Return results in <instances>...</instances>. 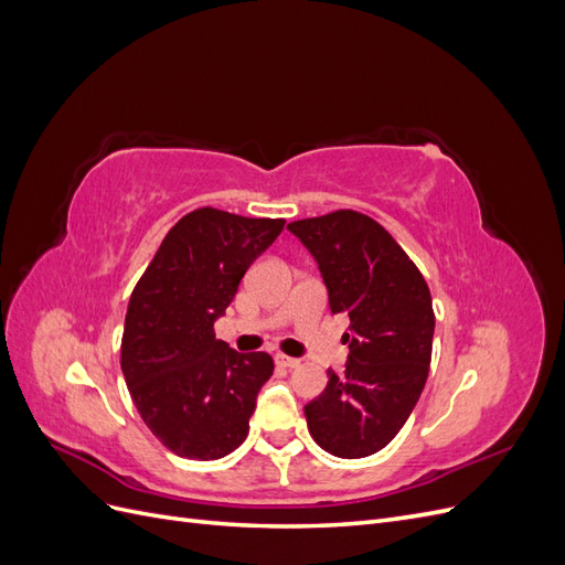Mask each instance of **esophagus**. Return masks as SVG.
I'll list each match as a JSON object with an SVG mask.
<instances>
[{
    "instance_id": "34e87169",
    "label": "esophagus",
    "mask_w": 565,
    "mask_h": 565,
    "mask_svg": "<svg viewBox=\"0 0 565 565\" xmlns=\"http://www.w3.org/2000/svg\"><path fill=\"white\" fill-rule=\"evenodd\" d=\"M276 363H278L280 367H287V370H295V367L301 365V363L297 361V358H289V355H285V353H278V355H276Z\"/></svg>"
}]
</instances>
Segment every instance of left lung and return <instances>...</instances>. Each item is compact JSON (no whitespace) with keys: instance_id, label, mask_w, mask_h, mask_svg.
<instances>
[{"instance_id":"left-lung-1","label":"left lung","mask_w":565,"mask_h":565,"mask_svg":"<svg viewBox=\"0 0 565 565\" xmlns=\"http://www.w3.org/2000/svg\"><path fill=\"white\" fill-rule=\"evenodd\" d=\"M313 254L332 313L351 318L344 374L303 407L313 440L334 457L380 452L417 405L434 347L431 292L419 268L367 214L337 210L287 224Z\"/></svg>"}]
</instances>
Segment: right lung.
<instances>
[{
    "mask_svg": "<svg viewBox=\"0 0 565 565\" xmlns=\"http://www.w3.org/2000/svg\"><path fill=\"white\" fill-rule=\"evenodd\" d=\"M282 226L285 218L200 207L164 235L134 287L119 365L141 419L179 457H226L249 434L273 358L228 349L214 320Z\"/></svg>",
    "mask_w": 565,
    "mask_h": 565,
    "instance_id": "right-lung-1",
    "label": "right lung"
}]
</instances>
